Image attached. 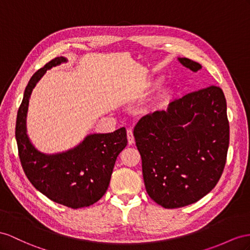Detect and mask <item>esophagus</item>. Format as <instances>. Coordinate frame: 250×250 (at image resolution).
Instances as JSON below:
<instances>
[{
    "instance_id": "esophagus-1",
    "label": "esophagus",
    "mask_w": 250,
    "mask_h": 250,
    "mask_svg": "<svg viewBox=\"0 0 250 250\" xmlns=\"http://www.w3.org/2000/svg\"><path fill=\"white\" fill-rule=\"evenodd\" d=\"M126 137H127V144L130 146L134 144V136H133V132L132 130H127L126 131Z\"/></svg>"
}]
</instances>
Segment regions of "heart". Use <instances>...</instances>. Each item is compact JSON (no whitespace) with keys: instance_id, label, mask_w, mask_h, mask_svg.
Listing matches in <instances>:
<instances>
[{"instance_id":"heart-1","label":"heart","mask_w":250,"mask_h":250,"mask_svg":"<svg viewBox=\"0 0 250 250\" xmlns=\"http://www.w3.org/2000/svg\"><path fill=\"white\" fill-rule=\"evenodd\" d=\"M152 84H148V86ZM171 94V88L168 85L162 86L155 94L154 99H153V106L157 108V110H163V108L169 104Z\"/></svg>"}]
</instances>
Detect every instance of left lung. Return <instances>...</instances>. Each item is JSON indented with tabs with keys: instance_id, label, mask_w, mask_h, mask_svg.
<instances>
[{
	"instance_id": "left-lung-1",
	"label": "left lung",
	"mask_w": 250,
	"mask_h": 250,
	"mask_svg": "<svg viewBox=\"0 0 250 250\" xmlns=\"http://www.w3.org/2000/svg\"><path fill=\"white\" fill-rule=\"evenodd\" d=\"M196 73L200 63L177 58ZM134 137L142 156L146 190L172 209L201 200L219 182L226 164L229 123L225 96L211 85L171 102L138 121Z\"/></svg>"
}]
</instances>
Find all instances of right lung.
I'll return each mask as SVG.
<instances>
[{
	"mask_svg": "<svg viewBox=\"0 0 250 250\" xmlns=\"http://www.w3.org/2000/svg\"><path fill=\"white\" fill-rule=\"evenodd\" d=\"M64 62L66 58L57 57L30 78L17 115L16 139L22 168L33 186L49 200L77 209L91 206L104 195L127 139L125 127H120L112 133L89 134L73 149L55 154L35 148L26 129L31 92L47 69Z\"/></svg>",
	"mask_w": 250,
	"mask_h": 250,
	"instance_id": "obj_1",
	"label": "right lung"
}]
</instances>
